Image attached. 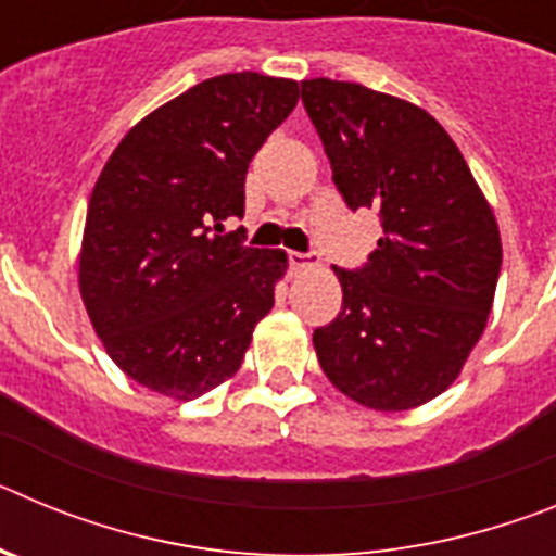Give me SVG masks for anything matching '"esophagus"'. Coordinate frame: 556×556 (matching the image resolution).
<instances>
[{
    "instance_id": "34e87169",
    "label": "esophagus",
    "mask_w": 556,
    "mask_h": 556,
    "mask_svg": "<svg viewBox=\"0 0 556 556\" xmlns=\"http://www.w3.org/2000/svg\"><path fill=\"white\" fill-rule=\"evenodd\" d=\"M289 267L292 269H314L320 267V258L317 255H308V253H289Z\"/></svg>"
}]
</instances>
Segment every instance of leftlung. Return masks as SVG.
<instances>
[{"instance_id": "obj_1", "label": "left lung", "mask_w": 556, "mask_h": 556, "mask_svg": "<svg viewBox=\"0 0 556 556\" xmlns=\"http://www.w3.org/2000/svg\"><path fill=\"white\" fill-rule=\"evenodd\" d=\"M301 97L339 194L384 228L365 267H333L342 312L314 331L323 372L367 409L429 404L488 326L501 273L493 208L424 108L328 77L303 80Z\"/></svg>"}]
</instances>
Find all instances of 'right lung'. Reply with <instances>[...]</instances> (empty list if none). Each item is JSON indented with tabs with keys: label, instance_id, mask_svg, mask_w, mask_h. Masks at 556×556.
Masks as SVG:
<instances>
[{
	"label": "right lung",
	"instance_id": "1",
	"mask_svg": "<svg viewBox=\"0 0 556 556\" xmlns=\"http://www.w3.org/2000/svg\"><path fill=\"white\" fill-rule=\"evenodd\" d=\"M298 83L258 72L198 83L127 130L102 166L77 283L88 320L125 376L175 401L242 367L289 267L244 248L248 164L298 105Z\"/></svg>",
	"mask_w": 556,
	"mask_h": 556
}]
</instances>
